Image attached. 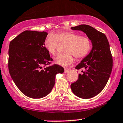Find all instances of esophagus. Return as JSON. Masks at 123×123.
Here are the masks:
<instances>
[{
  "mask_svg": "<svg viewBox=\"0 0 123 123\" xmlns=\"http://www.w3.org/2000/svg\"><path fill=\"white\" fill-rule=\"evenodd\" d=\"M69 71V69L68 68H64V73H67Z\"/></svg>",
  "mask_w": 123,
  "mask_h": 123,
  "instance_id": "34e87169",
  "label": "esophagus"
}]
</instances>
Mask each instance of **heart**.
Listing matches in <instances>:
<instances>
[{
    "mask_svg": "<svg viewBox=\"0 0 123 123\" xmlns=\"http://www.w3.org/2000/svg\"><path fill=\"white\" fill-rule=\"evenodd\" d=\"M60 43H67L65 53L57 55L55 59L56 64L67 67L73 63L74 56L78 59L86 57L92 49L91 41L74 32H61L49 34L45 39L44 46L50 55H55Z\"/></svg>",
    "mask_w": 123,
    "mask_h": 123,
    "instance_id": "1",
    "label": "heart"
}]
</instances>
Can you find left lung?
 Segmentation results:
<instances>
[{
	"label": "left lung",
	"instance_id": "left-lung-1",
	"mask_svg": "<svg viewBox=\"0 0 123 123\" xmlns=\"http://www.w3.org/2000/svg\"><path fill=\"white\" fill-rule=\"evenodd\" d=\"M71 29L85 33L92 46L89 54L75 67L85 71L79 74L78 80L71 84V89L80 98H91L103 90L111 74L113 60L109 43L104 34L88 25H80Z\"/></svg>",
	"mask_w": 123,
	"mask_h": 123
}]
</instances>
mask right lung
I'll use <instances>...</instances> for the list:
<instances>
[{
    "label": "right lung",
    "instance_id": "obj_1",
    "mask_svg": "<svg viewBox=\"0 0 123 123\" xmlns=\"http://www.w3.org/2000/svg\"><path fill=\"white\" fill-rule=\"evenodd\" d=\"M46 32L25 31L12 41L9 49V70L14 82L29 98L40 99L51 92L56 74L64 68L49 64L52 59L44 46Z\"/></svg>",
    "mask_w": 123,
    "mask_h": 123
}]
</instances>
